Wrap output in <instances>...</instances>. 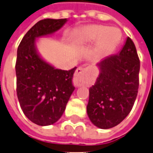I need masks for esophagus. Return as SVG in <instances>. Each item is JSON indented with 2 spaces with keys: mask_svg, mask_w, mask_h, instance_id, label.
Instances as JSON below:
<instances>
[{
  "mask_svg": "<svg viewBox=\"0 0 153 153\" xmlns=\"http://www.w3.org/2000/svg\"><path fill=\"white\" fill-rule=\"evenodd\" d=\"M87 71V69L84 68V67H79L76 69V72H75L74 77H73V83H74L75 86L80 87V86L84 84Z\"/></svg>",
  "mask_w": 153,
  "mask_h": 153,
  "instance_id": "obj_1",
  "label": "esophagus"
}]
</instances>
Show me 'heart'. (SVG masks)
Wrapping results in <instances>:
<instances>
[{"mask_svg":"<svg viewBox=\"0 0 153 153\" xmlns=\"http://www.w3.org/2000/svg\"><path fill=\"white\" fill-rule=\"evenodd\" d=\"M119 30L114 27H107L103 25H89L84 27L77 36L79 42H93L98 40L97 51L98 53L106 54L110 52L120 39Z\"/></svg>","mask_w":153,"mask_h":153,"instance_id":"heart-1","label":"heart"}]
</instances>
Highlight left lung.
I'll return each mask as SVG.
<instances>
[{
	"label": "left lung",
	"instance_id": "left-lung-1",
	"mask_svg": "<svg viewBox=\"0 0 153 153\" xmlns=\"http://www.w3.org/2000/svg\"><path fill=\"white\" fill-rule=\"evenodd\" d=\"M101 72L89 89L87 107L91 122L99 128L118 125L132 109L139 87L140 60L130 37L118 54L97 64Z\"/></svg>",
	"mask_w": 153,
	"mask_h": 153
}]
</instances>
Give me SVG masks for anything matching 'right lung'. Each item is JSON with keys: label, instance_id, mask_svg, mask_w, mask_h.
<instances>
[{"label": "right lung", "instance_id": "right-lung-1", "mask_svg": "<svg viewBox=\"0 0 153 153\" xmlns=\"http://www.w3.org/2000/svg\"><path fill=\"white\" fill-rule=\"evenodd\" d=\"M66 22L65 19H44L36 23L22 38L16 62V93L26 117L39 126H48L62 116L75 87L76 67L55 69L36 52V37L51 34Z\"/></svg>", "mask_w": 153, "mask_h": 153}]
</instances>
